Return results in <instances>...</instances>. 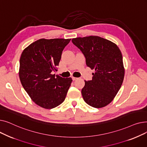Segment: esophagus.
Here are the masks:
<instances>
[{
    "instance_id": "esophagus-1",
    "label": "esophagus",
    "mask_w": 147,
    "mask_h": 147,
    "mask_svg": "<svg viewBox=\"0 0 147 147\" xmlns=\"http://www.w3.org/2000/svg\"><path fill=\"white\" fill-rule=\"evenodd\" d=\"M72 80H73V81H74V80H77V79H78V78H74V77H72Z\"/></svg>"
}]
</instances>
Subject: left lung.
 <instances>
[{
  "instance_id": "left-lung-1",
  "label": "left lung",
  "mask_w": 147,
  "mask_h": 147,
  "mask_svg": "<svg viewBox=\"0 0 147 147\" xmlns=\"http://www.w3.org/2000/svg\"><path fill=\"white\" fill-rule=\"evenodd\" d=\"M73 43L82 52L86 65L92 69V80L84 81L82 89L84 101L95 108L109 104L121 88L125 76L123 57L118 46L102 37H77Z\"/></svg>"
}]
</instances>
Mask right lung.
<instances>
[{"mask_svg":"<svg viewBox=\"0 0 147 147\" xmlns=\"http://www.w3.org/2000/svg\"><path fill=\"white\" fill-rule=\"evenodd\" d=\"M69 39L40 38L30 44L21 53L19 77L22 85L33 101L46 109L63 103L71 86V78L52 74L59 65Z\"/></svg>","mask_w":147,"mask_h":147,"instance_id":"add662e5","label":"right lung"}]
</instances>
